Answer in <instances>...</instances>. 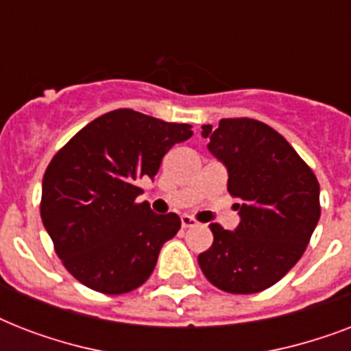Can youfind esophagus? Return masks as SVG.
Segmentation results:
<instances>
[{"mask_svg": "<svg viewBox=\"0 0 351 351\" xmlns=\"http://www.w3.org/2000/svg\"><path fill=\"white\" fill-rule=\"evenodd\" d=\"M180 222H182V228H195V226H198V222L195 219H193V217H189V215H182V219H180Z\"/></svg>", "mask_w": 351, "mask_h": 351, "instance_id": "obj_1", "label": "esophagus"}]
</instances>
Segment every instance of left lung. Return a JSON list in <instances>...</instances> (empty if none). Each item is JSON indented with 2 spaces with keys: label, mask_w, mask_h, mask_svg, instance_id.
Returning a JSON list of instances; mask_svg holds the SVG:
<instances>
[{
  "label": "left lung",
  "mask_w": 351,
  "mask_h": 351,
  "mask_svg": "<svg viewBox=\"0 0 351 351\" xmlns=\"http://www.w3.org/2000/svg\"><path fill=\"white\" fill-rule=\"evenodd\" d=\"M208 149L230 173L237 204L234 231L211 224L213 245L198 255L200 269L222 291L258 293L299 262L321 217L319 180L282 134L253 118L202 125Z\"/></svg>",
  "instance_id": "obj_1"
}]
</instances>
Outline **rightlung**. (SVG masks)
Wrapping results in <instances>:
<instances>
[{
	"mask_svg": "<svg viewBox=\"0 0 351 351\" xmlns=\"http://www.w3.org/2000/svg\"><path fill=\"white\" fill-rule=\"evenodd\" d=\"M191 136L189 123L117 109L87 123L52 156L40 213L56 255L76 280L121 295L151 277L180 219L136 202L142 193L136 182L153 178L164 154Z\"/></svg>",
	"mask_w": 351,
	"mask_h": 351,
	"instance_id": "right-lung-1",
	"label": "right lung"
}]
</instances>
